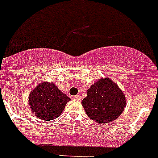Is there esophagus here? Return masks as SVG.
<instances>
[{
	"label": "esophagus",
	"instance_id": "1",
	"mask_svg": "<svg viewBox=\"0 0 158 158\" xmlns=\"http://www.w3.org/2000/svg\"><path fill=\"white\" fill-rule=\"evenodd\" d=\"M74 99H76V100H81V96L80 95H76V96L74 97Z\"/></svg>",
	"mask_w": 158,
	"mask_h": 158
}]
</instances>
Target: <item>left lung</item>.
Instances as JSON below:
<instances>
[{
	"label": "left lung",
	"instance_id": "left-lung-1",
	"mask_svg": "<svg viewBox=\"0 0 158 158\" xmlns=\"http://www.w3.org/2000/svg\"><path fill=\"white\" fill-rule=\"evenodd\" d=\"M82 105L90 119L98 124H106L121 115L126 99L117 84L106 77L100 78L91 85Z\"/></svg>",
	"mask_w": 158,
	"mask_h": 158
}]
</instances>
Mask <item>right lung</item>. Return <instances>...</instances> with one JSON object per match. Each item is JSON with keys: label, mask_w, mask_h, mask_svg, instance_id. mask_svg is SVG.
Listing matches in <instances>:
<instances>
[{"label": "right lung", "mask_w": 158, "mask_h": 158, "mask_svg": "<svg viewBox=\"0 0 158 158\" xmlns=\"http://www.w3.org/2000/svg\"><path fill=\"white\" fill-rule=\"evenodd\" d=\"M70 98L63 94L54 84L42 82L28 95L31 111L42 120H52L57 118Z\"/></svg>", "instance_id": "right-lung-1"}]
</instances>
